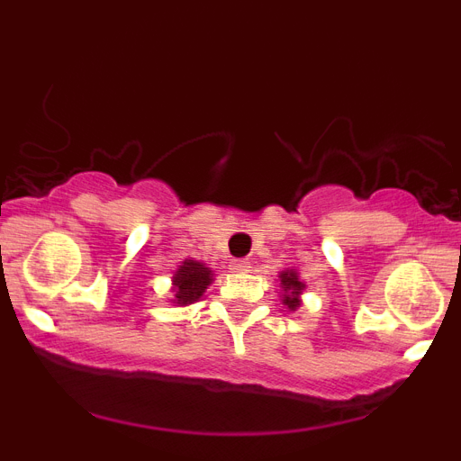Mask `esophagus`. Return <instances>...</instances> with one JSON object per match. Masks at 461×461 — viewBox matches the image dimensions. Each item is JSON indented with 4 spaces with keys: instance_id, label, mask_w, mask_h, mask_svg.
<instances>
[{
    "instance_id": "esophagus-1",
    "label": "esophagus",
    "mask_w": 461,
    "mask_h": 461,
    "mask_svg": "<svg viewBox=\"0 0 461 461\" xmlns=\"http://www.w3.org/2000/svg\"><path fill=\"white\" fill-rule=\"evenodd\" d=\"M251 267V263L247 258H235L233 263H230V270L233 272H247Z\"/></svg>"
}]
</instances>
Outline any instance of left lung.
Masks as SVG:
<instances>
[{
	"instance_id": "8db88e82",
	"label": "left lung",
	"mask_w": 461,
	"mask_h": 461,
	"mask_svg": "<svg viewBox=\"0 0 461 461\" xmlns=\"http://www.w3.org/2000/svg\"><path fill=\"white\" fill-rule=\"evenodd\" d=\"M281 288H284V304H286L291 312L297 309V304H300L297 295L304 291V284L297 279V272H281Z\"/></svg>"
}]
</instances>
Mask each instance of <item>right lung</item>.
<instances>
[{
    "label": "right lung",
    "instance_id": "obj_1",
    "mask_svg": "<svg viewBox=\"0 0 461 461\" xmlns=\"http://www.w3.org/2000/svg\"><path fill=\"white\" fill-rule=\"evenodd\" d=\"M175 281V303L191 304L205 293V288L212 284L210 267L195 263V260H185L173 276Z\"/></svg>",
    "mask_w": 461,
    "mask_h": 461
}]
</instances>
